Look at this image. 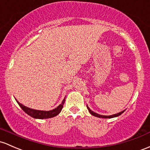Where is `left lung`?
<instances>
[{"instance_id": "obj_1", "label": "left lung", "mask_w": 150, "mask_h": 150, "mask_svg": "<svg viewBox=\"0 0 150 150\" xmlns=\"http://www.w3.org/2000/svg\"><path fill=\"white\" fill-rule=\"evenodd\" d=\"M87 108H88V109L89 110V112H90V114H91L92 115H93V116L97 117H100V118H112V117H117V116H119V115H120L121 114H122V113L125 112V110H123V111H122L119 113H117V114H115V115H109V116H108V115H101L98 114V113L94 112L93 111H92V110H90V108H89V107L88 106V105H87Z\"/></svg>"}]
</instances>
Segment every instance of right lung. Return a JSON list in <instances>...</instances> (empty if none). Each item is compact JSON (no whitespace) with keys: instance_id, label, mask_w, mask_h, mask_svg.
<instances>
[{"instance_id":"1","label":"right lung","mask_w":150,"mask_h":150,"mask_svg":"<svg viewBox=\"0 0 150 150\" xmlns=\"http://www.w3.org/2000/svg\"><path fill=\"white\" fill-rule=\"evenodd\" d=\"M65 98H64L62 103L59 105L58 107H57L55 109L50 110V111H42V110L31 109V108H27V107L24 106L23 105L20 103L18 101H17V100H16V101H17L18 104L19 106L22 108V110H23L25 112L27 113L28 115H30V117H32L36 118V119H47V118H51L53 117H55L61 112L62 108H63L64 103H65Z\"/></svg>"}]
</instances>
